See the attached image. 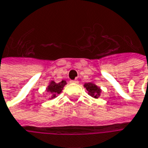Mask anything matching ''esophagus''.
<instances>
[{
	"instance_id": "esophagus-1",
	"label": "esophagus",
	"mask_w": 148,
	"mask_h": 148,
	"mask_svg": "<svg viewBox=\"0 0 148 148\" xmlns=\"http://www.w3.org/2000/svg\"><path fill=\"white\" fill-rule=\"evenodd\" d=\"M70 82H71V83H78V81H77V80H71V81H70Z\"/></svg>"
}]
</instances>
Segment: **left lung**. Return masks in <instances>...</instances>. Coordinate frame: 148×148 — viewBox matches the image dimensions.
Here are the masks:
<instances>
[{"label":"left lung","mask_w":148,"mask_h":148,"mask_svg":"<svg viewBox=\"0 0 148 148\" xmlns=\"http://www.w3.org/2000/svg\"><path fill=\"white\" fill-rule=\"evenodd\" d=\"M83 86L87 89V91H88V95L91 96V97H93L95 99H98L101 95L102 90L94 82H86V83H84Z\"/></svg>","instance_id":"obj_1"}]
</instances>
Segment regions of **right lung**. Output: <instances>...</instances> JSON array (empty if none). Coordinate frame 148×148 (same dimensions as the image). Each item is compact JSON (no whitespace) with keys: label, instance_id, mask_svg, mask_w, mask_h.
Returning <instances> with one entry per match:
<instances>
[{"label":"right lung","instance_id":"add662e5","mask_svg":"<svg viewBox=\"0 0 148 148\" xmlns=\"http://www.w3.org/2000/svg\"><path fill=\"white\" fill-rule=\"evenodd\" d=\"M66 85V80H62L60 82H56L55 81L52 80L49 82L48 87L46 88V91L51 94V98L50 99H54L57 96V95L61 94V92L63 90L64 87Z\"/></svg>","mask_w":148,"mask_h":148}]
</instances>
